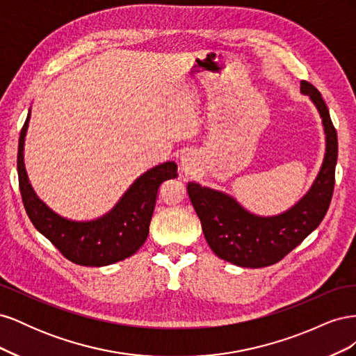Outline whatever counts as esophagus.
<instances>
[{"label": "esophagus", "mask_w": 356, "mask_h": 356, "mask_svg": "<svg viewBox=\"0 0 356 356\" xmlns=\"http://www.w3.org/2000/svg\"><path fill=\"white\" fill-rule=\"evenodd\" d=\"M179 168H181V172L184 174L186 177H191L193 174L196 172V168H197V163H196V157L193 156L191 153H186L182 154L181 159H179Z\"/></svg>", "instance_id": "esophagus-1"}]
</instances>
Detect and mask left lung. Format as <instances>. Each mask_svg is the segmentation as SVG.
<instances>
[{
    "mask_svg": "<svg viewBox=\"0 0 356 356\" xmlns=\"http://www.w3.org/2000/svg\"><path fill=\"white\" fill-rule=\"evenodd\" d=\"M300 90L315 104L322 118L325 156L314 184L293 208L273 217H260L222 191L202 187L197 182L187 186L204 239L215 255L232 264L258 268L281 261L318 227L330 208L339 152L337 132L315 86L301 81Z\"/></svg>",
    "mask_w": 356,
    "mask_h": 356,
    "instance_id": "1",
    "label": "left lung"
}]
</instances>
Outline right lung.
<instances>
[{"label": "right lung", "mask_w": 356, "mask_h": 356, "mask_svg": "<svg viewBox=\"0 0 356 356\" xmlns=\"http://www.w3.org/2000/svg\"><path fill=\"white\" fill-rule=\"evenodd\" d=\"M29 118L31 110L19 136L17 175L24 207L34 227L46 236L63 257L80 266H108L134 255L147 241L160 186L178 177L175 161H166L147 170L101 218L72 221L53 212L31 186L24 163Z\"/></svg>", "instance_id": "right-lung-1"}]
</instances>
